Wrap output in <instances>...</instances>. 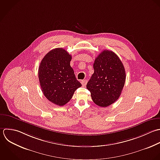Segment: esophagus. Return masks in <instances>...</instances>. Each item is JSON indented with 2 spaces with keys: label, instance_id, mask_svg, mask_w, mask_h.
Here are the masks:
<instances>
[{
  "label": "esophagus",
  "instance_id": "obj_1",
  "mask_svg": "<svg viewBox=\"0 0 160 160\" xmlns=\"http://www.w3.org/2000/svg\"><path fill=\"white\" fill-rule=\"evenodd\" d=\"M87 80H83L81 81V83H82L83 87H85L87 85Z\"/></svg>",
  "mask_w": 160,
  "mask_h": 160
}]
</instances>
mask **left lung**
<instances>
[{
  "mask_svg": "<svg viewBox=\"0 0 160 160\" xmlns=\"http://www.w3.org/2000/svg\"><path fill=\"white\" fill-rule=\"evenodd\" d=\"M87 88L96 105L107 107L121 95L126 80L124 66L116 53L105 50L96 58Z\"/></svg>",
  "mask_w": 160,
  "mask_h": 160,
  "instance_id": "8db88e82",
  "label": "left lung"
}]
</instances>
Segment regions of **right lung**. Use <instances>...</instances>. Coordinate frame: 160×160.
Instances as JSON below:
<instances>
[{
	"label": "right lung",
	"instance_id": "obj_1",
	"mask_svg": "<svg viewBox=\"0 0 160 160\" xmlns=\"http://www.w3.org/2000/svg\"><path fill=\"white\" fill-rule=\"evenodd\" d=\"M72 56L63 48L48 52L38 67V79L44 96L52 103L63 106L82 86L70 66Z\"/></svg>",
	"mask_w": 160,
	"mask_h": 160
}]
</instances>
